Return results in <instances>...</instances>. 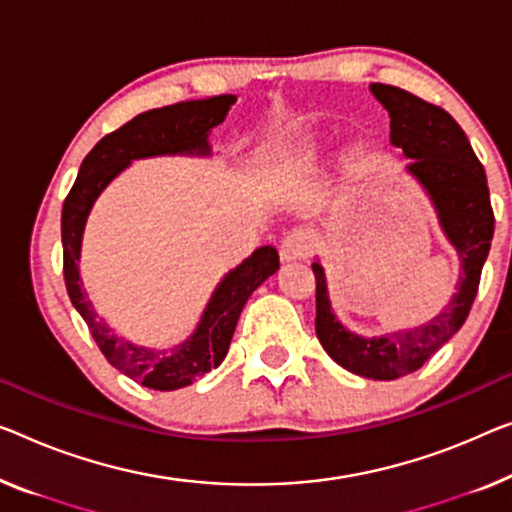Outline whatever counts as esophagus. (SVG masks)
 <instances>
[{"instance_id": "esophagus-1", "label": "esophagus", "mask_w": 512, "mask_h": 512, "mask_svg": "<svg viewBox=\"0 0 512 512\" xmlns=\"http://www.w3.org/2000/svg\"><path fill=\"white\" fill-rule=\"evenodd\" d=\"M312 250H315V232L308 227H296L289 232L280 243V257L285 262H294V259H305Z\"/></svg>"}]
</instances>
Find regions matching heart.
I'll use <instances>...</instances> for the list:
<instances>
[{"label": "heart", "instance_id": "obj_1", "mask_svg": "<svg viewBox=\"0 0 512 512\" xmlns=\"http://www.w3.org/2000/svg\"><path fill=\"white\" fill-rule=\"evenodd\" d=\"M303 158H305V160H310V154H305V156H303Z\"/></svg>", "mask_w": 512, "mask_h": 512}]
</instances>
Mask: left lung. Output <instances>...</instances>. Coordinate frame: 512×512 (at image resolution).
Segmentation results:
<instances>
[{"instance_id":"obj_1","label":"left lung","mask_w":512,"mask_h":512,"mask_svg":"<svg viewBox=\"0 0 512 512\" xmlns=\"http://www.w3.org/2000/svg\"><path fill=\"white\" fill-rule=\"evenodd\" d=\"M370 91L388 110L391 144L411 160L407 172L432 200L441 230L462 262L453 301L437 317L411 331L379 338L356 335L335 319L322 264L312 262L317 280L315 331L326 354L358 377L388 381L421 368L467 322L490 253L494 213L483 165L451 114L400 87L375 82Z\"/></svg>"}]
</instances>
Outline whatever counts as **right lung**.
<instances>
[{"label":"right lung","mask_w":512,"mask_h":512,"mask_svg":"<svg viewBox=\"0 0 512 512\" xmlns=\"http://www.w3.org/2000/svg\"><path fill=\"white\" fill-rule=\"evenodd\" d=\"M236 96L223 94L202 101L165 105L137 114L117 131L105 135L82 160L78 179L61 209L64 280L75 310L85 319L98 349L126 377L154 391H177L218 368L230 349L232 335L250 294L280 269L278 250L257 248L213 289L200 324L188 340L174 349H151L117 338L91 308L80 278V248L89 211L108 183L133 160L151 156H209L211 128L223 124Z\"/></svg>","instance_id":"1"}]
</instances>
